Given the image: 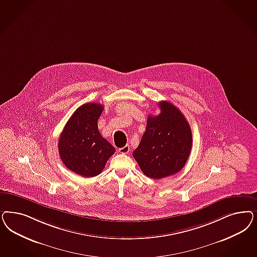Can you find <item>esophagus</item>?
Masks as SVG:
<instances>
[{"mask_svg":"<svg viewBox=\"0 0 257 257\" xmlns=\"http://www.w3.org/2000/svg\"><path fill=\"white\" fill-rule=\"evenodd\" d=\"M118 151L122 154H126L130 151V146H124V148L118 149Z\"/></svg>","mask_w":257,"mask_h":257,"instance_id":"esophagus-1","label":"esophagus"}]
</instances>
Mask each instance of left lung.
Instances as JSON below:
<instances>
[{"label":"left lung","mask_w":257,"mask_h":257,"mask_svg":"<svg viewBox=\"0 0 257 257\" xmlns=\"http://www.w3.org/2000/svg\"><path fill=\"white\" fill-rule=\"evenodd\" d=\"M158 106L160 114L148 117L146 132L133 151L143 173L154 180L181 171L192 149L190 125L182 111L167 101Z\"/></svg>","instance_id":"left-lung-1"}]
</instances>
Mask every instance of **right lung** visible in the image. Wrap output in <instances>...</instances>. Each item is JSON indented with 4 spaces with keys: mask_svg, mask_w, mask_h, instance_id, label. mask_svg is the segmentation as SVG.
I'll use <instances>...</instances> for the list:
<instances>
[{
    "mask_svg": "<svg viewBox=\"0 0 257 257\" xmlns=\"http://www.w3.org/2000/svg\"><path fill=\"white\" fill-rule=\"evenodd\" d=\"M98 103L76 108L58 140V152L68 169L90 178L99 175L115 149L100 134L97 121L103 111Z\"/></svg>",
    "mask_w": 257,
    "mask_h": 257,
    "instance_id": "obj_1",
    "label": "right lung"
}]
</instances>
